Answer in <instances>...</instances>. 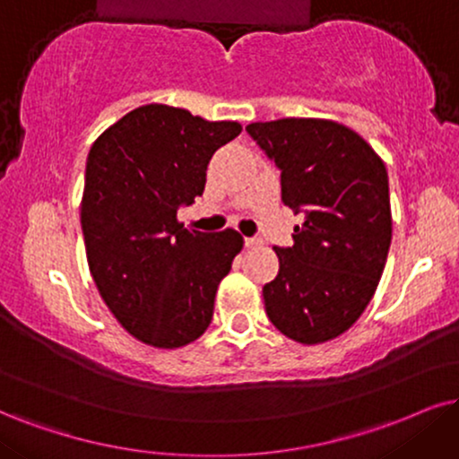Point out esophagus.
<instances>
[{
    "mask_svg": "<svg viewBox=\"0 0 459 459\" xmlns=\"http://www.w3.org/2000/svg\"><path fill=\"white\" fill-rule=\"evenodd\" d=\"M245 245L247 247H262L264 240L257 238V236H251V238H245Z\"/></svg>",
    "mask_w": 459,
    "mask_h": 459,
    "instance_id": "34e87169",
    "label": "esophagus"
}]
</instances>
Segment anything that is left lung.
Wrapping results in <instances>:
<instances>
[{"mask_svg": "<svg viewBox=\"0 0 459 459\" xmlns=\"http://www.w3.org/2000/svg\"><path fill=\"white\" fill-rule=\"evenodd\" d=\"M247 132L281 169L293 247H274L279 274L264 285L265 313L302 344L347 332L375 296L392 245L385 163L353 129L325 118L251 123Z\"/></svg>", "mask_w": 459, "mask_h": 459, "instance_id": "obj_1", "label": "left lung"}]
</instances>
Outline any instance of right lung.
Segmentation results:
<instances>
[{
	"instance_id": "1",
	"label": "right lung",
	"mask_w": 459,
	"mask_h": 459,
	"mask_svg": "<svg viewBox=\"0 0 459 459\" xmlns=\"http://www.w3.org/2000/svg\"><path fill=\"white\" fill-rule=\"evenodd\" d=\"M242 132L163 104L140 106L95 140L87 157L81 223L100 296L132 336L178 349L211 325L214 293L238 255L234 230L178 223L204 194L214 151Z\"/></svg>"
}]
</instances>
